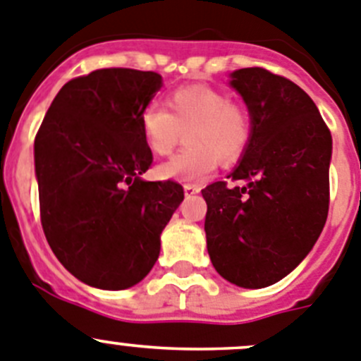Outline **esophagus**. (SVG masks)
Masks as SVG:
<instances>
[{"label":"esophagus","mask_w":361,"mask_h":361,"mask_svg":"<svg viewBox=\"0 0 361 361\" xmlns=\"http://www.w3.org/2000/svg\"><path fill=\"white\" fill-rule=\"evenodd\" d=\"M183 190H185V196H194V194H197V192L201 190L200 187H197V185H190V183H187L183 187Z\"/></svg>","instance_id":"34e87169"}]
</instances>
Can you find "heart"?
Wrapping results in <instances>:
<instances>
[{
    "label": "heart",
    "instance_id": "1",
    "mask_svg": "<svg viewBox=\"0 0 361 361\" xmlns=\"http://www.w3.org/2000/svg\"><path fill=\"white\" fill-rule=\"evenodd\" d=\"M167 108L149 103L140 114L144 142L157 157L173 153L187 131V146L158 169L165 180L200 183L214 174L219 160L233 164L247 147V114L222 90L181 87L167 97Z\"/></svg>",
    "mask_w": 361,
    "mask_h": 361
}]
</instances>
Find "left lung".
Here are the masks:
<instances>
[{
  "label": "left lung",
  "mask_w": 361,
  "mask_h": 361,
  "mask_svg": "<svg viewBox=\"0 0 361 361\" xmlns=\"http://www.w3.org/2000/svg\"><path fill=\"white\" fill-rule=\"evenodd\" d=\"M251 116V137L228 178L201 190L207 247L215 271L264 288L294 271L328 219L331 133L312 97L264 67L231 73Z\"/></svg>",
  "instance_id": "8db88e82"
}]
</instances>
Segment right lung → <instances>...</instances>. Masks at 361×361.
Listing matches in <instances>:
<instances>
[{
    "label": "right lung",
    "mask_w": 361,
    "mask_h": 361,
    "mask_svg": "<svg viewBox=\"0 0 361 361\" xmlns=\"http://www.w3.org/2000/svg\"><path fill=\"white\" fill-rule=\"evenodd\" d=\"M160 87L153 71H92L60 89L35 135L44 235L90 287L123 290L146 278L183 201L176 181L140 178L153 161L140 114Z\"/></svg>",
    "instance_id": "obj_1"
}]
</instances>
